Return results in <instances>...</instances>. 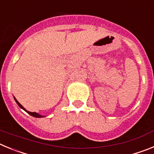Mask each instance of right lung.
<instances>
[{
    "label": "right lung",
    "mask_w": 154,
    "mask_h": 154,
    "mask_svg": "<svg viewBox=\"0 0 154 154\" xmlns=\"http://www.w3.org/2000/svg\"><path fill=\"white\" fill-rule=\"evenodd\" d=\"M14 99H15V101H16V103H17V105H18L19 106L21 107V109H23L24 110V111H26L27 112H28V114H30V115L31 116H35V117H37V118H41V117H43V116H42V115H39L38 113H37V112H29V111H28V110H26L24 108V107L22 106H21V104H20V103H19L18 101H17V99H15V98H14Z\"/></svg>",
    "instance_id": "add662e5"
}]
</instances>
